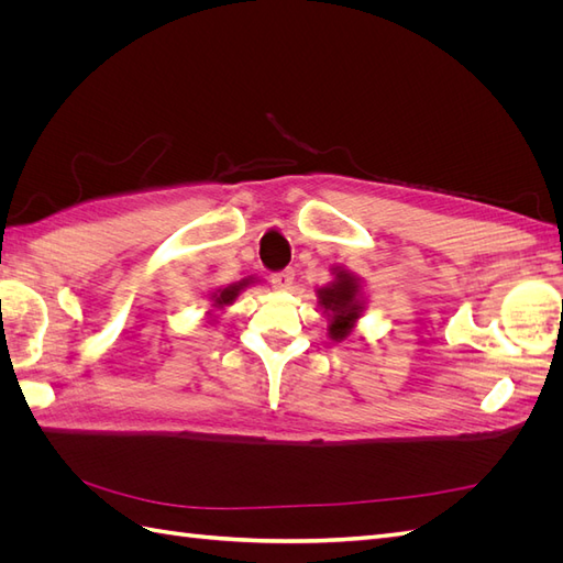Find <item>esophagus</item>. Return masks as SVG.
Segmentation results:
<instances>
[{
	"instance_id": "obj_1",
	"label": "esophagus",
	"mask_w": 563,
	"mask_h": 563,
	"mask_svg": "<svg viewBox=\"0 0 563 563\" xmlns=\"http://www.w3.org/2000/svg\"><path fill=\"white\" fill-rule=\"evenodd\" d=\"M294 277H296V272L291 267L279 269V272H275V275H272V284H275L277 288H282V291H286V288H291Z\"/></svg>"
}]
</instances>
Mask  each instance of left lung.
<instances>
[{"instance_id": "left-lung-1", "label": "left lung", "mask_w": 563, "mask_h": 563, "mask_svg": "<svg viewBox=\"0 0 563 563\" xmlns=\"http://www.w3.org/2000/svg\"><path fill=\"white\" fill-rule=\"evenodd\" d=\"M319 302L323 310H331L329 333L333 340H343L354 327V319L362 312L360 284L345 269L335 272V282L327 288H319Z\"/></svg>"}]
</instances>
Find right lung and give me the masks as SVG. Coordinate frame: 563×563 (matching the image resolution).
<instances>
[{
	"label": "right lung",
	"instance_id": "obj_1",
	"mask_svg": "<svg viewBox=\"0 0 563 563\" xmlns=\"http://www.w3.org/2000/svg\"><path fill=\"white\" fill-rule=\"evenodd\" d=\"M249 282H242V284H234V286H228V288H220V291L213 296L216 305H230L236 296H240L242 288L246 286Z\"/></svg>",
	"mask_w": 563,
	"mask_h": 563
}]
</instances>
